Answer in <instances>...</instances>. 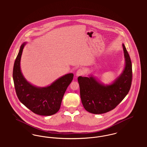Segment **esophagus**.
I'll return each mask as SVG.
<instances>
[{"label": "esophagus", "instance_id": "obj_1", "mask_svg": "<svg viewBox=\"0 0 147 147\" xmlns=\"http://www.w3.org/2000/svg\"><path fill=\"white\" fill-rule=\"evenodd\" d=\"M84 70L80 68L77 70L76 75H77V76H82L84 74Z\"/></svg>", "mask_w": 147, "mask_h": 147}]
</instances>
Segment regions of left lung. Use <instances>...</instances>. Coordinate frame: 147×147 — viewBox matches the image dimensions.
Instances as JSON below:
<instances>
[{
	"label": "left lung",
	"instance_id": "left-lung-1",
	"mask_svg": "<svg viewBox=\"0 0 147 147\" xmlns=\"http://www.w3.org/2000/svg\"><path fill=\"white\" fill-rule=\"evenodd\" d=\"M122 46L125 67L113 84L104 86L93 77H78L81 100L87 111L94 114L110 111L119 105L129 91L132 80V62L124 44Z\"/></svg>",
	"mask_w": 147,
	"mask_h": 147
}]
</instances>
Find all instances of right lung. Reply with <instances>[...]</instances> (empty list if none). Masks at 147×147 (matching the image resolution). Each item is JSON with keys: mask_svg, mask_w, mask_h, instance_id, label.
Listing matches in <instances>:
<instances>
[{"mask_svg": "<svg viewBox=\"0 0 147 147\" xmlns=\"http://www.w3.org/2000/svg\"><path fill=\"white\" fill-rule=\"evenodd\" d=\"M25 44H22L14 62L13 77L17 96L22 104L36 114L42 116L54 115L59 111L63 95L74 75L67 74L45 88H37L29 83L23 77L20 66Z\"/></svg>", "mask_w": 147, "mask_h": 147, "instance_id": "obj_1", "label": "right lung"}]
</instances>
